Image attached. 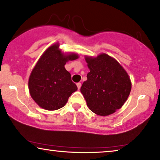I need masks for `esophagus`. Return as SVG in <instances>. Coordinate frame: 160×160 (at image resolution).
Instances as JSON below:
<instances>
[{"label": "esophagus", "mask_w": 160, "mask_h": 160, "mask_svg": "<svg viewBox=\"0 0 160 160\" xmlns=\"http://www.w3.org/2000/svg\"><path fill=\"white\" fill-rule=\"evenodd\" d=\"M76 85H77V88H78V90H79V89L81 88V87H82V84H81L80 82H78L76 84Z\"/></svg>", "instance_id": "obj_1"}]
</instances>
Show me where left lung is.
I'll return each instance as SVG.
<instances>
[{
  "instance_id": "obj_1",
  "label": "left lung",
  "mask_w": 160,
  "mask_h": 160,
  "mask_svg": "<svg viewBox=\"0 0 160 160\" xmlns=\"http://www.w3.org/2000/svg\"><path fill=\"white\" fill-rule=\"evenodd\" d=\"M90 69L81 92L89 109L96 115L107 116L115 112L127 100L132 82L125 69L107 53L96 57H85Z\"/></svg>"
}]
</instances>
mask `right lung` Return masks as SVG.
Masks as SVG:
<instances>
[{
	"instance_id": "1",
	"label": "right lung",
	"mask_w": 160,
	"mask_h": 160,
	"mask_svg": "<svg viewBox=\"0 0 160 160\" xmlns=\"http://www.w3.org/2000/svg\"><path fill=\"white\" fill-rule=\"evenodd\" d=\"M78 58L76 53L62 52L59 43L51 45L42 53L28 79L31 96L41 108L50 111L59 109L77 90L65 65Z\"/></svg>"
}]
</instances>
